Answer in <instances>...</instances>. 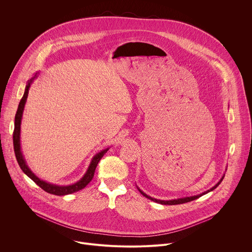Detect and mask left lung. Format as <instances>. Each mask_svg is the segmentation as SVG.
Segmentation results:
<instances>
[{"label": "left lung", "mask_w": 252, "mask_h": 252, "mask_svg": "<svg viewBox=\"0 0 252 252\" xmlns=\"http://www.w3.org/2000/svg\"><path fill=\"white\" fill-rule=\"evenodd\" d=\"M223 177H224V175L220 178V181L215 185L213 188H211L210 189H208V190H206V191H204V192H202V193H200V194H197V195H193V196H187V197H183V198H177V199H171V200H160V199H157V198H154V197H151L150 195H148V194H146L145 192L143 191H141L138 188H137V189H138V191L143 195V196H146L147 198H149V199H151V200H153V201H155V202H158V203H160V204H165V205H174V204H182V203H186V202H189V201H192V200H194V199H196V198H198V197H200L201 195H204V194H206V193H208L209 191H212L213 189H217L220 185V183L222 182V179H223Z\"/></svg>", "instance_id": "1"}]
</instances>
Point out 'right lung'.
Returning <instances> with one entry per match:
<instances>
[{
  "label": "right lung",
  "instance_id": "obj_1",
  "mask_svg": "<svg viewBox=\"0 0 252 252\" xmlns=\"http://www.w3.org/2000/svg\"><path fill=\"white\" fill-rule=\"evenodd\" d=\"M37 75L35 74L33 78H32L30 81H28V84L26 86V90L24 93V95L22 97V99L20 100L19 106H18V110L16 113V117H15V128H14V132H13V142H14V151H15V155H16V158L17 161L21 167V169L24 171V173H26L32 182H34L37 184L42 189H44L45 191L51 193V194H55V195H66V194H70V193H74L76 191H79L83 189H85L90 182L93 179L94 174V170L95 167L98 163V161L100 160V158L103 157V155L109 151V149H105L103 151H101L100 153L96 154L91 163L90 166L87 170V172L85 173V175L80 179L79 182H77L74 185H70V186H56V185H52L49 183H46L42 179H40L37 175H35L27 165L26 160L24 158V156L22 154L21 151V141H20V133H21V122H22V117H23V112H24V107L27 101V97H28V94H29V90L30 87L32 83V80L34 78H37Z\"/></svg>",
  "mask_w": 252,
  "mask_h": 252
}]
</instances>
